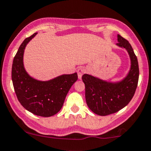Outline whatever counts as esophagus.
Returning <instances> with one entry per match:
<instances>
[{
  "mask_svg": "<svg viewBox=\"0 0 151 151\" xmlns=\"http://www.w3.org/2000/svg\"><path fill=\"white\" fill-rule=\"evenodd\" d=\"M77 74H78V78L81 79L82 76L86 72V69H85V68H84V67L82 66V67H80V68H78V69H77Z\"/></svg>",
  "mask_w": 151,
  "mask_h": 151,
  "instance_id": "1",
  "label": "esophagus"
}]
</instances>
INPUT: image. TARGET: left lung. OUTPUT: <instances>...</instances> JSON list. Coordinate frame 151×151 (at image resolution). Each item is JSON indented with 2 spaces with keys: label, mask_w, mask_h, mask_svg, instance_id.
<instances>
[{
  "label": "left lung",
  "mask_w": 151,
  "mask_h": 151,
  "mask_svg": "<svg viewBox=\"0 0 151 151\" xmlns=\"http://www.w3.org/2000/svg\"><path fill=\"white\" fill-rule=\"evenodd\" d=\"M117 45L126 48L130 55L132 66L127 77L120 83H110L84 74L85 99L88 107L99 115L105 116L118 112L130 102L136 91L139 80L137 58L126 39L118 35Z\"/></svg>",
  "instance_id": "left-lung-1"
}]
</instances>
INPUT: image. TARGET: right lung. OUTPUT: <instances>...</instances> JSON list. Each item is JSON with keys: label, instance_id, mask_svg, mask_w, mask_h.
Instances as JSON below:
<instances>
[{"label": "right lung", "instance_id": "obj_1", "mask_svg": "<svg viewBox=\"0 0 151 151\" xmlns=\"http://www.w3.org/2000/svg\"><path fill=\"white\" fill-rule=\"evenodd\" d=\"M37 33L26 38L14 58L12 79L19 103L36 115L50 117L60 110L68 91L77 80V73L63 74L53 80L41 82L31 78L23 66V53L27 44Z\"/></svg>", "mask_w": 151, "mask_h": 151}]
</instances>
